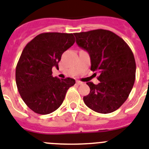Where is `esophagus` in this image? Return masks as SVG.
I'll return each instance as SVG.
<instances>
[{"instance_id":"esophagus-1","label":"esophagus","mask_w":149,"mask_h":149,"mask_svg":"<svg viewBox=\"0 0 149 149\" xmlns=\"http://www.w3.org/2000/svg\"><path fill=\"white\" fill-rule=\"evenodd\" d=\"M76 83H77V84H78V85H81V84H83V82L80 81H77V82H76Z\"/></svg>"}]
</instances>
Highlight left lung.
<instances>
[{
  "instance_id": "1",
  "label": "left lung",
  "mask_w": 149,
  "mask_h": 149,
  "mask_svg": "<svg viewBox=\"0 0 149 149\" xmlns=\"http://www.w3.org/2000/svg\"><path fill=\"white\" fill-rule=\"evenodd\" d=\"M76 42L89 53L91 70L100 81L88 82L90 94L84 97L87 107L100 113H110L127 100L136 79V61L130 46L110 30L94 29L74 33Z\"/></svg>"
}]
</instances>
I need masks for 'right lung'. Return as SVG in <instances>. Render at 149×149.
Returning a JSON list of instances; mask_svg holds the SVG:
<instances>
[{"instance_id":"obj_1","label":"right lung","mask_w":149,"mask_h":149,"mask_svg":"<svg viewBox=\"0 0 149 149\" xmlns=\"http://www.w3.org/2000/svg\"><path fill=\"white\" fill-rule=\"evenodd\" d=\"M72 33H44L23 49L16 67V83L22 99L38 114L51 113L59 107L74 79L52 77V68L64 52L74 43Z\"/></svg>"}]
</instances>
